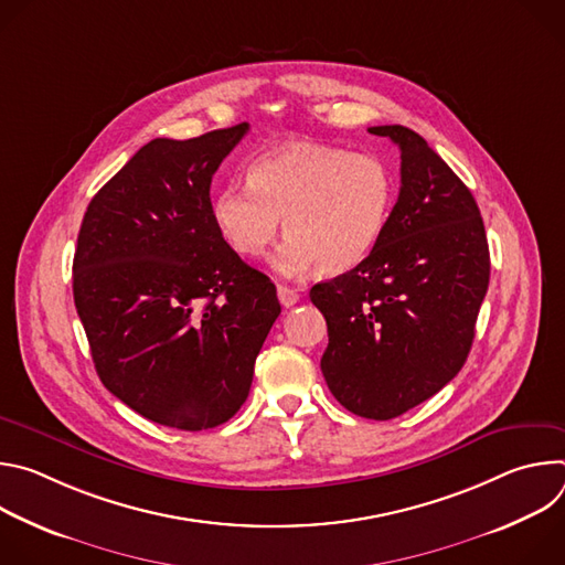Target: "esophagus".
I'll return each instance as SVG.
<instances>
[{
  "instance_id": "esophagus-1",
  "label": "esophagus",
  "mask_w": 565,
  "mask_h": 565,
  "mask_svg": "<svg viewBox=\"0 0 565 565\" xmlns=\"http://www.w3.org/2000/svg\"><path fill=\"white\" fill-rule=\"evenodd\" d=\"M277 297H279L281 306H286V308H290V306H295L299 301V292L295 288H290V286H284V284L277 286Z\"/></svg>"
}]
</instances>
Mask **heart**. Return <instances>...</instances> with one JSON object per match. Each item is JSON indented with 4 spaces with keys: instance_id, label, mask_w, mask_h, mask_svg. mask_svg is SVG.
Returning a JSON list of instances; mask_svg holds the SVG:
<instances>
[{
    "instance_id": "b5f03b06",
    "label": "heart",
    "mask_w": 565,
    "mask_h": 565,
    "mask_svg": "<svg viewBox=\"0 0 565 565\" xmlns=\"http://www.w3.org/2000/svg\"><path fill=\"white\" fill-rule=\"evenodd\" d=\"M395 203V177L382 158L319 142H288L264 151L248 168V185H225L212 218L244 257H262L284 218L286 246L277 270L317 268L340 275L380 244Z\"/></svg>"
}]
</instances>
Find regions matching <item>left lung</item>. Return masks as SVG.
Returning a JSON list of instances; mask_svg holds the SVG:
<instances>
[{"mask_svg": "<svg viewBox=\"0 0 565 565\" xmlns=\"http://www.w3.org/2000/svg\"><path fill=\"white\" fill-rule=\"evenodd\" d=\"M399 149V194L375 250L310 288L327 317L321 373L351 414L391 420L462 369L490 284V248L467 185L423 136L369 129Z\"/></svg>", "mask_w": 565, "mask_h": 565, "instance_id": "1", "label": "left lung"}]
</instances>
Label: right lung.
<instances>
[{
	"mask_svg": "<svg viewBox=\"0 0 565 565\" xmlns=\"http://www.w3.org/2000/svg\"><path fill=\"white\" fill-rule=\"evenodd\" d=\"M248 129L147 142L92 199L77 234L73 301L103 384L183 431L241 409L281 312L275 284L212 218V177Z\"/></svg>",
	"mask_w": 565,
	"mask_h": 565,
	"instance_id": "obj_1",
	"label": "right lung"
}]
</instances>
